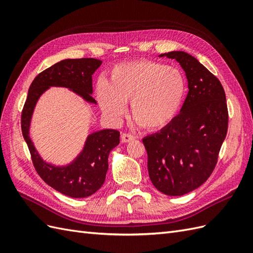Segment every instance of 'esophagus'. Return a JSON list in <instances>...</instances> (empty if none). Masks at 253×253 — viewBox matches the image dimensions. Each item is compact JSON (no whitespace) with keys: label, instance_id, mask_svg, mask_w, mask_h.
Returning <instances> with one entry per match:
<instances>
[{"label":"esophagus","instance_id":"obj_1","mask_svg":"<svg viewBox=\"0 0 253 253\" xmlns=\"http://www.w3.org/2000/svg\"><path fill=\"white\" fill-rule=\"evenodd\" d=\"M134 139H135L134 136L131 135V134H126V133H122L121 134V141L122 142H131Z\"/></svg>","mask_w":253,"mask_h":253}]
</instances>
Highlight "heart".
<instances>
[{
    "instance_id": "obj_1",
    "label": "heart",
    "mask_w": 253,
    "mask_h": 253,
    "mask_svg": "<svg viewBox=\"0 0 253 253\" xmlns=\"http://www.w3.org/2000/svg\"><path fill=\"white\" fill-rule=\"evenodd\" d=\"M186 94V79L178 68L150 60L122 63L112 68L109 82L100 79L96 97L104 116L117 122L129 102L132 117L156 131L177 115Z\"/></svg>"
}]
</instances>
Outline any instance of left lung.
I'll list each match as a JSON object with an SVG mask.
<instances>
[{
    "label": "left lung",
    "instance_id": "left-lung-1",
    "mask_svg": "<svg viewBox=\"0 0 253 253\" xmlns=\"http://www.w3.org/2000/svg\"><path fill=\"white\" fill-rule=\"evenodd\" d=\"M175 59L186 73L188 95L180 113L159 132L144 137L150 179L160 192L180 196L209 178L228 129L226 95L219 80L185 51Z\"/></svg>",
    "mask_w": 253,
    "mask_h": 253
}]
</instances>
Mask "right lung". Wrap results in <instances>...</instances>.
Segmentation results:
<instances>
[{
	"label": "right lung",
	"instance_id": "right-lung-1",
	"mask_svg": "<svg viewBox=\"0 0 253 253\" xmlns=\"http://www.w3.org/2000/svg\"><path fill=\"white\" fill-rule=\"evenodd\" d=\"M102 61L93 58L65 59L48 67L34 79L22 111L21 127L33 163L40 177L58 192L74 198L90 196L101 188L109 169L110 152L119 144L117 129H100L87 136L80 154L71 164L55 166L46 163L36 150L29 137L30 121L41 95L51 86L66 87L89 103L93 94V75Z\"/></svg>",
	"mask_w": 253,
	"mask_h": 253
}]
</instances>
